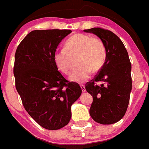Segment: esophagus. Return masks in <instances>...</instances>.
Returning <instances> with one entry per match:
<instances>
[{"instance_id": "esophagus-1", "label": "esophagus", "mask_w": 149, "mask_h": 149, "mask_svg": "<svg viewBox=\"0 0 149 149\" xmlns=\"http://www.w3.org/2000/svg\"><path fill=\"white\" fill-rule=\"evenodd\" d=\"M80 87H81V89H82V92L85 93V91H86V90H85V85H80Z\"/></svg>"}]
</instances>
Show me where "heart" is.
Here are the masks:
<instances>
[{
    "label": "heart",
    "mask_w": 149,
    "mask_h": 149,
    "mask_svg": "<svg viewBox=\"0 0 149 149\" xmlns=\"http://www.w3.org/2000/svg\"><path fill=\"white\" fill-rule=\"evenodd\" d=\"M78 54L77 69L70 76L72 82L82 83L89 79L91 71L96 72L104 66L107 58V50L102 41L89 35L74 34L65 42L64 48L57 49L53 56L54 62L64 74L70 72L69 54Z\"/></svg>",
    "instance_id": "obj_1"
}]
</instances>
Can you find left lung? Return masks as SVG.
I'll list each match as a JSON object with an SVG mask.
<instances>
[{"label": "left lung", "mask_w": 149, "mask_h": 149, "mask_svg": "<svg viewBox=\"0 0 149 149\" xmlns=\"http://www.w3.org/2000/svg\"><path fill=\"white\" fill-rule=\"evenodd\" d=\"M84 32L98 36L107 50L104 66L85 86L87 92L93 96L90 115L100 124H114L124 117L132 90L128 53L121 40L111 31L94 27ZM96 81L104 83L98 86L95 85Z\"/></svg>", "instance_id": "1"}]
</instances>
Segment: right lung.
I'll return each mask as SVG.
<instances>
[{"instance_id":"add662e5","label":"right lung","mask_w":149,"mask_h":149,"mask_svg":"<svg viewBox=\"0 0 149 149\" xmlns=\"http://www.w3.org/2000/svg\"><path fill=\"white\" fill-rule=\"evenodd\" d=\"M70 29L33 30L22 40L15 54L14 74L17 91L32 119L50 130L70 123L71 107L82 89L58 71L53 56Z\"/></svg>"}]
</instances>
